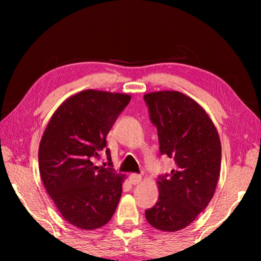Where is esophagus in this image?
Returning a JSON list of instances; mask_svg holds the SVG:
<instances>
[{
    "mask_svg": "<svg viewBox=\"0 0 261 261\" xmlns=\"http://www.w3.org/2000/svg\"><path fill=\"white\" fill-rule=\"evenodd\" d=\"M140 180H141V176L138 175V174H131V175L129 176V182H130L131 184L137 185V184L140 183Z\"/></svg>",
    "mask_w": 261,
    "mask_h": 261,
    "instance_id": "obj_1",
    "label": "esophagus"
}]
</instances>
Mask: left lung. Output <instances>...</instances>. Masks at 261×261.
<instances>
[{
    "mask_svg": "<svg viewBox=\"0 0 261 261\" xmlns=\"http://www.w3.org/2000/svg\"><path fill=\"white\" fill-rule=\"evenodd\" d=\"M144 100L156 126L160 153L176 162L170 174L159 176V200L145 216L159 230L177 231L196 220L213 197L221 167L219 134L205 110L180 92H154Z\"/></svg>",
    "mask_w": 261,
    "mask_h": 261,
    "instance_id": "obj_1",
    "label": "left lung"
}]
</instances>
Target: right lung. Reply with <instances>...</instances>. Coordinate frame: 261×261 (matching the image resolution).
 Here are the masks:
<instances>
[{
    "label": "right lung",
    "instance_id": "obj_1",
    "mask_svg": "<svg viewBox=\"0 0 261 261\" xmlns=\"http://www.w3.org/2000/svg\"><path fill=\"white\" fill-rule=\"evenodd\" d=\"M130 95L86 90L65 100L53 115L39 147L43 185L62 216L85 230L105 226L122 196L124 176L113 168L108 132ZM106 149L109 162L94 160Z\"/></svg>",
    "mask_w": 261,
    "mask_h": 261
}]
</instances>
